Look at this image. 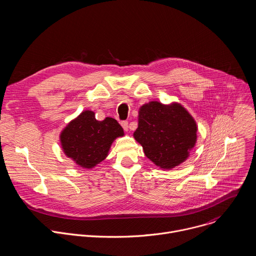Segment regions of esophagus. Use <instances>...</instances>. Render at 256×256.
Instances as JSON below:
<instances>
[{
    "label": "esophagus",
    "instance_id": "esophagus-1",
    "mask_svg": "<svg viewBox=\"0 0 256 256\" xmlns=\"http://www.w3.org/2000/svg\"><path fill=\"white\" fill-rule=\"evenodd\" d=\"M122 126L124 128V130H126V132H128V120H124V122H122Z\"/></svg>",
    "mask_w": 256,
    "mask_h": 256
}]
</instances>
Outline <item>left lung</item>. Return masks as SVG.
Here are the masks:
<instances>
[{
	"mask_svg": "<svg viewBox=\"0 0 256 256\" xmlns=\"http://www.w3.org/2000/svg\"><path fill=\"white\" fill-rule=\"evenodd\" d=\"M134 140L144 155L161 169L184 163L196 142V122L179 103L151 101L140 106Z\"/></svg>",
	"mask_w": 256,
	"mask_h": 256,
	"instance_id": "left-lung-1",
	"label": "left lung"
}]
</instances>
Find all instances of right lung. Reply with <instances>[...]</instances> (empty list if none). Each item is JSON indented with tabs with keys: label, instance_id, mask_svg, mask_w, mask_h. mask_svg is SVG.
<instances>
[{
	"label": "right lung",
	"instance_id": "right-lung-1",
	"mask_svg": "<svg viewBox=\"0 0 256 256\" xmlns=\"http://www.w3.org/2000/svg\"><path fill=\"white\" fill-rule=\"evenodd\" d=\"M122 136L124 130L114 118L100 122L92 110H84L62 130L60 140L68 158L82 168L92 169L108 156L114 140Z\"/></svg>",
	"mask_w": 256,
	"mask_h": 256
}]
</instances>
